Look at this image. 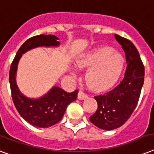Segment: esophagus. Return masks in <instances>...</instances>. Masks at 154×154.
<instances>
[{"label":"esophagus","mask_w":154,"mask_h":154,"mask_svg":"<svg viewBox=\"0 0 154 154\" xmlns=\"http://www.w3.org/2000/svg\"><path fill=\"white\" fill-rule=\"evenodd\" d=\"M77 98L79 99V100H85V99L88 98V95L85 94V92L80 90L79 92H78V94H77Z\"/></svg>","instance_id":"1"}]
</instances>
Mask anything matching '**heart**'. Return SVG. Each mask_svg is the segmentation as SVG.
Masks as SVG:
<instances>
[{
    "mask_svg": "<svg viewBox=\"0 0 154 154\" xmlns=\"http://www.w3.org/2000/svg\"><path fill=\"white\" fill-rule=\"evenodd\" d=\"M115 52L111 47H100L77 60L76 63L79 68H89L85 80L92 88L104 89L118 80L122 72L123 58Z\"/></svg>",
    "mask_w": 154,
    "mask_h": 154,
    "instance_id": "heart-1",
    "label": "heart"
}]
</instances>
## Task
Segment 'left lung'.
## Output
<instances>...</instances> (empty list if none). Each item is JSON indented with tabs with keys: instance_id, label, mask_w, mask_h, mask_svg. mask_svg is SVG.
<instances>
[{
	"instance_id": "8db88e82",
	"label": "left lung",
	"mask_w": 154,
	"mask_h": 154,
	"mask_svg": "<svg viewBox=\"0 0 154 154\" xmlns=\"http://www.w3.org/2000/svg\"><path fill=\"white\" fill-rule=\"evenodd\" d=\"M115 38L126 55L124 78L110 92L94 97L98 107L89 118L96 127L106 131L116 129L127 122L137 106L144 83V66L135 46L116 34Z\"/></svg>"
}]
</instances>
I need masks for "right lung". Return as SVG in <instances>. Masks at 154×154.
<instances>
[{"label":"right lung","mask_w":154,"mask_h":154,"mask_svg":"<svg viewBox=\"0 0 154 154\" xmlns=\"http://www.w3.org/2000/svg\"><path fill=\"white\" fill-rule=\"evenodd\" d=\"M58 38L54 35H39L28 38L19 49L9 71V84L14 105L21 117L36 127L47 128L62 119L67 106L77 97L78 90L67 92L54 86L47 94L38 99H31L22 94L16 85V76L18 62L27 51L38 47H57Z\"/></svg>","instance_id":"right-lung-1"}]
</instances>
